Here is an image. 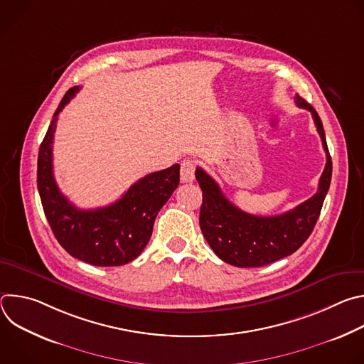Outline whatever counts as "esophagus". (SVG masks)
I'll return each mask as SVG.
<instances>
[{"label":"esophagus","instance_id":"1","mask_svg":"<svg viewBox=\"0 0 364 364\" xmlns=\"http://www.w3.org/2000/svg\"><path fill=\"white\" fill-rule=\"evenodd\" d=\"M194 170H196L194 161H190V160L183 161L181 163V170H180L181 183H191L194 180Z\"/></svg>","mask_w":364,"mask_h":364}]
</instances>
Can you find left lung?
I'll use <instances>...</instances> for the list:
<instances>
[{"label":"left lung","mask_w":364,"mask_h":364,"mask_svg":"<svg viewBox=\"0 0 364 364\" xmlns=\"http://www.w3.org/2000/svg\"><path fill=\"white\" fill-rule=\"evenodd\" d=\"M295 103L313 115L327 157L317 193L295 209L277 216L249 215L232 204L219 184L203 168L196 170V178L203 191L200 229L213 252L226 264L239 268L269 265L299 249L318 220L330 188L333 164L317 111L299 95L295 96Z\"/></svg>","instance_id":"8db88e82"}]
</instances>
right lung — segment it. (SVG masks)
Returning a JSON list of instances; mask_svg holds the SVG:
<instances>
[{
	"mask_svg": "<svg viewBox=\"0 0 364 364\" xmlns=\"http://www.w3.org/2000/svg\"><path fill=\"white\" fill-rule=\"evenodd\" d=\"M79 92H66L38 149L37 187L47 222L62 247L95 267H121L141 255L155 218L180 183V166L151 173L115 203L93 210H80L59 190L53 176V138L60 111Z\"/></svg>",
	"mask_w": 364,
	"mask_h": 364,
	"instance_id": "obj_1",
	"label": "right lung"
}]
</instances>
